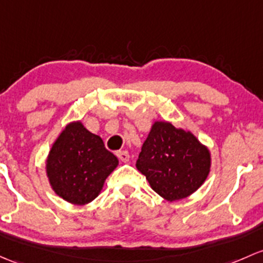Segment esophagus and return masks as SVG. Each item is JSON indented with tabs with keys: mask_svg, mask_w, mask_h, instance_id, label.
Returning a JSON list of instances; mask_svg holds the SVG:
<instances>
[{
	"mask_svg": "<svg viewBox=\"0 0 263 263\" xmlns=\"http://www.w3.org/2000/svg\"><path fill=\"white\" fill-rule=\"evenodd\" d=\"M117 156H118V159H120L122 162H127L129 160V155H128V153H127V151H118Z\"/></svg>",
	"mask_w": 263,
	"mask_h": 263,
	"instance_id": "esophagus-1",
	"label": "esophagus"
}]
</instances>
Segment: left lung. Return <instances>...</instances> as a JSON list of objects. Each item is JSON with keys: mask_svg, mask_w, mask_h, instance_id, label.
<instances>
[{"mask_svg": "<svg viewBox=\"0 0 263 263\" xmlns=\"http://www.w3.org/2000/svg\"><path fill=\"white\" fill-rule=\"evenodd\" d=\"M209 148L193 132L167 121H155L142 145L136 167L148 184L167 201L185 199L208 178Z\"/></svg>", "mask_w": 263, "mask_h": 263, "instance_id": "left-lung-1", "label": "left lung"}]
</instances>
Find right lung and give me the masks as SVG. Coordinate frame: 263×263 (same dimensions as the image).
Instances as JSON below:
<instances>
[{"mask_svg":"<svg viewBox=\"0 0 263 263\" xmlns=\"http://www.w3.org/2000/svg\"><path fill=\"white\" fill-rule=\"evenodd\" d=\"M118 159L104 147L98 135L82 121H71L52 143L45 173L52 192L74 205H85L98 197Z\"/></svg>","mask_w":263,"mask_h":263,"instance_id":"obj_1","label":"right lung"}]
</instances>
